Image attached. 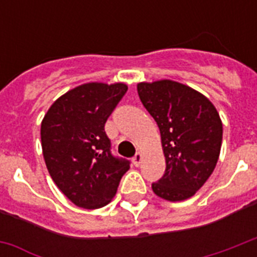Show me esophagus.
<instances>
[{
	"label": "esophagus",
	"instance_id": "1",
	"mask_svg": "<svg viewBox=\"0 0 257 257\" xmlns=\"http://www.w3.org/2000/svg\"><path fill=\"white\" fill-rule=\"evenodd\" d=\"M141 161H143V153L137 152L136 155H135V157H133V164L136 165V167H139V165L141 164Z\"/></svg>",
	"mask_w": 257,
	"mask_h": 257
}]
</instances>
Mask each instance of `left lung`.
<instances>
[{
    "label": "left lung",
    "instance_id": "left-lung-1",
    "mask_svg": "<svg viewBox=\"0 0 257 257\" xmlns=\"http://www.w3.org/2000/svg\"><path fill=\"white\" fill-rule=\"evenodd\" d=\"M137 93L159 125L167 163L164 176L152 184L153 192L168 201L189 199L219 160L223 141L219 112L204 94L172 80L139 82Z\"/></svg>",
    "mask_w": 257,
    "mask_h": 257
}]
</instances>
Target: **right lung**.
I'll return each instance as SVG.
<instances>
[{"label": "right lung", "instance_id": "right-lung-1", "mask_svg": "<svg viewBox=\"0 0 257 257\" xmlns=\"http://www.w3.org/2000/svg\"><path fill=\"white\" fill-rule=\"evenodd\" d=\"M128 90L124 82H86L58 97L42 118V155L58 189L77 207L112 201L129 161L110 153L105 122Z\"/></svg>", "mask_w": 257, "mask_h": 257}]
</instances>
